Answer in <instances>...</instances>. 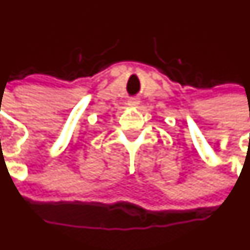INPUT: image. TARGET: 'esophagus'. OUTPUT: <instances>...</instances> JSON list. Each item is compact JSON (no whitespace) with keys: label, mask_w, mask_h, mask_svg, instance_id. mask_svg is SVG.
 Here are the masks:
<instances>
[{"label":"esophagus","mask_w":250,"mask_h":250,"mask_svg":"<svg viewBox=\"0 0 250 250\" xmlns=\"http://www.w3.org/2000/svg\"><path fill=\"white\" fill-rule=\"evenodd\" d=\"M137 104H138V102L136 100H130L127 102L128 107H137Z\"/></svg>","instance_id":"obj_1"}]
</instances>
